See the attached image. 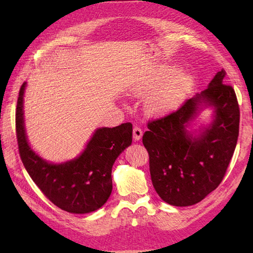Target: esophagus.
<instances>
[{
    "instance_id": "esophagus-1",
    "label": "esophagus",
    "mask_w": 253,
    "mask_h": 253,
    "mask_svg": "<svg viewBox=\"0 0 253 253\" xmlns=\"http://www.w3.org/2000/svg\"><path fill=\"white\" fill-rule=\"evenodd\" d=\"M132 133H133V140H135V141L140 140L141 137H142V130H141V128L135 127V128H133Z\"/></svg>"
}]
</instances>
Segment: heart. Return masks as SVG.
<instances>
[{"mask_svg": "<svg viewBox=\"0 0 253 253\" xmlns=\"http://www.w3.org/2000/svg\"><path fill=\"white\" fill-rule=\"evenodd\" d=\"M174 71L175 68H170L169 73H173ZM164 78L165 75L150 80L141 87H137L133 90V93L137 95L148 94ZM192 84L193 79L189 74L177 72L171 75L159 86L157 85L158 87H155L156 89L149 94L146 101L147 112L154 116H162L173 112L185 101Z\"/></svg>", "mask_w": 253, "mask_h": 253, "instance_id": "1", "label": "heart"}]
</instances>
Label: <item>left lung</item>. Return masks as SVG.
Listing matches in <instances>:
<instances>
[{
    "mask_svg": "<svg viewBox=\"0 0 253 253\" xmlns=\"http://www.w3.org/2000/svg\"><path fill=\"white\" fill-rule=\"evenodd\" d=\"M225 76L222 69L178 111L148 123L142 142L149 152L151 180L170 206L200 202L226 173L237 144L239 106L233 87L224 84ZM204 108L212 110V120L196 135L189 128Z\"/></svg>",
    "mask_w": 253,
    "mask_h": 253,
    "instance_id": "obj_1",
    "label": "left lung"
}]
</instances>
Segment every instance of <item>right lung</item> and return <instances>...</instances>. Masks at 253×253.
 I'll list each match as a JSON object with an SVG mask.
<instances>
[{
  "label": "right lung",
  "instance_id": "obj_1",
  "mask_svg": "<svg viewBox=\"0 0 253 253\" xmlns=\"http://www.w3.org/2000/svg\"><path fill=\"white\" fill-rule=\"evenodd\" d=\"M27 83L20 87L16 109V133L19 154L26 170L49 200L64 211L85 214L96 211L112 192V168L132 141V125L95 129L78 157L66 162L44 160L30 147L24 116Z\"/></svg>",
  "mask_w": 253,
  "mask_h": 253
}]
</instances>
